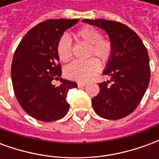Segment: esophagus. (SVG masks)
I'll return each instance as SVG.
<instances>
[{"label": "esophagus", "mask_w": 159, "mask_h": 159, "mask_svg": "<svg viewBox=\"0 0 159 159\" xmlns=\"http://www.w3.org/2000/svg\"><path fill=\"white\" fill-rule=\"evenodd\" d=\"M86 83H83V82H78L77 83V86H78V88H83V87H85L86 86Z\"/></svg>", "instance_id": "esophagus-1"}]
</instances>
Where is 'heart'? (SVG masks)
I'll return each mask as SVG.
<instances>
[{"mask_svg":"<svg viewBox=\"0 0 159 159\" xmlns=\"http://www.w3.org/2000/svg\"><path fill=\"white\" fill-rule=\"evenodd\" d=\"M76 41L89 44L88 56L94 55L102 64H107L112 55V43L109 39L102 38L101 33L95 27L83 26L73 34ZM57 53L62 62H68L72 57L71 46L68 36H63L57 44ZM100 68L99 60L90 58L86 61H73L66 67V74L69 78L80 82H87L95 76Z\"/></svg>","mask_w":159,"mask_h":159,"instance_id":"obj_1","label":"heart"}]
</instances>
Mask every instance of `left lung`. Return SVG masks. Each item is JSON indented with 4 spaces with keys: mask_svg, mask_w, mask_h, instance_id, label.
I'll return each instance as SVG.
<instances>
[{
    "mask_svg": "<svg viewBox=\"0 0 159 159\" xmlns=\"http://www.w3.org/2000/svg\"><path fill=\"white\" fill-rule=\"evenodd\" d=\"M83 22L104 30L112 43V55L104 75L111 82L99 83L100 92L92 99L100 117L117 120L136 109L150 82L151 70L147 48L136 33L122 23L106 19H83Z\"/></svg>",
    "mask_w": 159,
    "mask_h": 159,
    "instance_id": "8db88e82",
    "label": "left lung"
}]
</instances>
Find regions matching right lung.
Listing matches in <instances>:
<instances>
[{
    "instance_id": "1",
    "label": "right lung",
    "mask_w": 159,
    "mask_h": 159,
    "mask_svg": "<svg viewBox=\"0 0 159 159\" xmlns=\"http://www.w3.org/2000/svg\"><path fill=\"white\" fill-rule=\"evenodd\" d=\"M78 19H48L26 33L16 49L12 67V87L15 96L25 112L42 122H52L65 117L70 105L66 100L75 82L61 76L57 44L66 30Z\"/></svg>"
}]
</instances>
